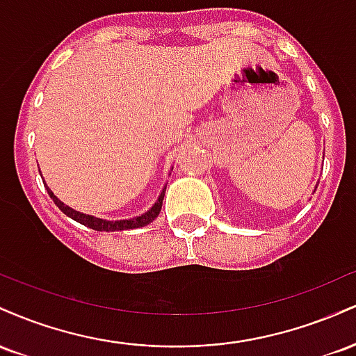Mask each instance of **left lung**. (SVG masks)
<instances>
[{
	"instance_id": "1",
	"label": "left lung",
	"mask_w": 356,
	"mask_h": 356,
	"mask_svg": "<svg viewBox=\"0 0 356 356\" xmlns=\"http://www.w3.org/2000/svg\"><path fill=\"white\" fill-rule=\"evenodd\" d=\"M314 191H316V189H314Z\"/></svg>"
}]
</instances>
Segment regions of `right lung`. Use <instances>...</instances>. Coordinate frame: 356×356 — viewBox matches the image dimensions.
I'll use <instances>...</instances> for the list:
<instances>
[{
	"label": "right lung",
	"mask_w": 356,
	"mask_h": 356,
	"mask_svg": "<svg viewBox=\"0 0 356 356\" xmlns=\"http://www.w3.org/2000/svg\"><path fill=\"white\" fill-rule=\"evenodd\" d=\"M40 175H42V170H40ZM170 175V172H169ZM43 184L44 187H47L48 191V195L53 199V202L58 206V209L63 212V214H67L68 218H72L73 220H76V222L83 224V226L90 227V229H95V231H105V232H112V231H127V229H137V227H144L147 224H150L152 220H155V218L159 216V212L162 209V201H164V195H165V187H162L161 194H159L157 201L152 204V207H150L149 211H145L144 214L140 216H136V218H130V219H118V220H108V219H100V218H95V216L92 214H83V212L80 211H75L72 209L70 206H67V204H63L60 201L58 197H56L55 194H53V191L50 187L47 186V182H44L43 179Z\"/></svg>",
	"instance_id": "1"
}]
</instances>
